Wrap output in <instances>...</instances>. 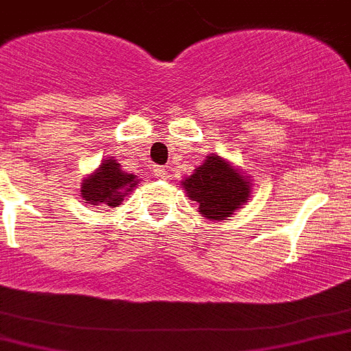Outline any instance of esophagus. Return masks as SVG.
<instances>
[{
    "mask_svg": "<svg viewBox=\"0 0 351 351\" xmlns=\"http://www.w3.org/2000/svg\"><path fill=\"white\" fill-rule=\"evenodd\" d=\"M153 172H154V176H156V178H160V179H169V178H170L169 167L156 165V167H154V169H153Z\"/></svg>",
    "mask_w": 351,
    "mask_h": 351,
    "instance_id": "esophagus-1",
    "label": "esophagus"
}]
</instances>
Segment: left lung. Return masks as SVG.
I'll return each instance as SVG.
<instances>
[{
    "label": "left lung",
    "mask_w": 351,
    "mask_h": 351,
    "mask_svg": "<svg viewBox=\"0 0 351 351\" xmlns=\"http://www.w3.org/2000/svg\"><path fill=\"white\" fill-rule=\"evenodd\" d=\"M186 193L197 202L200 214L207 219H226L249 198L250 186L219 156H207L204 165L186 178Z\"/></svg>",
    "instance_id": "obj_1"
}]
</instances>
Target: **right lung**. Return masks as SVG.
<instances>
[{
    "mask_svg": "<svg viewBox=\"0 0 351 351\" xmlns=\"http://www.w3.org/2000/svg\"><path fill=\"white\" fill-rule=\"evenodd\" d=\"M136 184V176L123 172L120 163L114 160H104L97 172L83 181L82 197L85 198V204L90 205L104 204L108 207H118Z\"/></svg>",
    "mask_w": 351,
    "mask_h": 351,
    "instance_id": "right-lung-1",
    "label": "right lung"
}]
</instances>
